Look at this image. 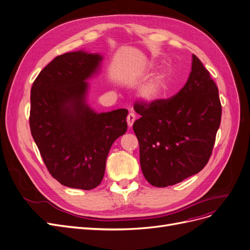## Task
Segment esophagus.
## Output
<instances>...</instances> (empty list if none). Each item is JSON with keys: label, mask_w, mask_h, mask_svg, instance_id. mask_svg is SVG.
Instances as JSON below:
<instances>
[{"label": "esophagus", "mask_w": 250, "mask_h": 250, "mask_svg": "<svg viewBox=\"0 0 250 250\" xmlns=\"http://www.w3.org/2000/svg\"><path fill=\"white\" fill-rule=\"evenodd\" d=\"M134 121H135V114L129 113L128 116H127V124H128V127H129V128L132 127Z\"/></svg>", "instance_id": "34e87169"}]
</instances>
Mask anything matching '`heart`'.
<instances>
[{
  "label": "heart",
  "instance_id": "1",
  "mask_svg": "<svg viewBox=\"0 0 250 250\" xmlns=\"http://www.w3.org/2000/svg\"><path fill=\"white\" fill-rule=\"evenodd\" d=\"M167 89V79L160 74L146 83L140 90V96L146 102H153L161 97Z\"/></svg>",
  "mask_w": 250,
  "mask_h": 250
}]
</instances>
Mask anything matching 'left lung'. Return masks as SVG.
Listing matches in <instances>:
<instances>
[{
	"instance_id": "1",
	"label": "left lung",
	"mask_w": 250,
	"mask_h": 250,
	"mask_svg": "<svg viewBox=\"0 0 250 250\" xmlns=\"http://www.w3.org/2000/svg\"><path fill=\"white\" fill-rule=\"evenodd\" d=\"M133 123L142 171L155 187L182 182L207 165L221 121L218 88L201 60L192 55L188 81L176 95L139 100Z\"/></svg>"
}]
</instances>
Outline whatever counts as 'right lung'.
I'll use <instances>...</instances> for the list:
<instances>
[{
	"instance_id": "right-lung-1",
	"label": "right lung",
	"mask_w": 250,
	"mask_h": 250,
	"mask_svg": "<svg viewBox=\"0 0 250 250\" xmlns=\"http://www.w3.org/2000/svg\"><path fill=\"white\" fill-rule=\"evenodd\" d=\"M101 60L82 50L58 56L31 89L30 128L43 162L58 182L83 190L101 183L111 145L127 130V109L97 114L85 103V81Z\"/></svg>"
}]
</instances>
